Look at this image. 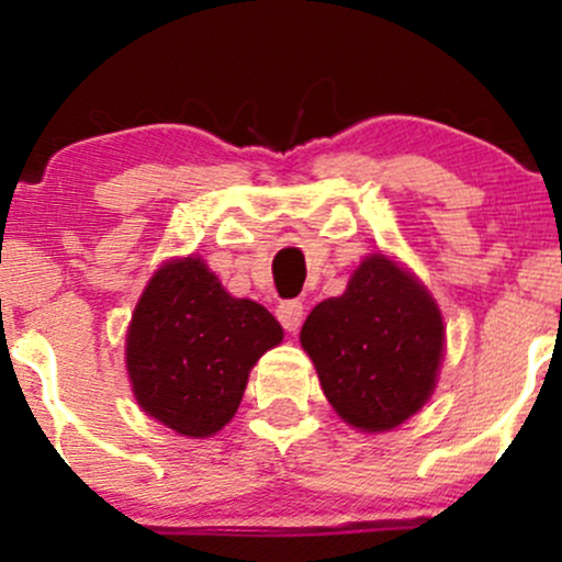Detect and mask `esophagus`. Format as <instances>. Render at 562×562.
I'll return each instance as SVG.
<instances>
[{
    "mask_svg": "<svg viewBox=\"0 0 562 562\" xmlns=\"http://www.w3.org/2000/svg\"><path fill=\"white\" fill-rule=\"evenodd\" d=\"M274 314L288 333H295L303 322V303L301 301H282L280 306H277Z\"/></svg>",
    "mask_w": 562,
    "mask_h": 562,
    "instance_id": "esophagus-1",
    "label": "esophagus"
}]
</instances>
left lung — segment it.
<instances>
[{"instance_id":"left-lung-1","label":"left lung","mask_w":562,"mask_h":562,"mask_svg":"<svg viewBox=\"0 0 562 562\" xmlns=\"http://www.w3.org/2000/svg\"><path fill=\"white\" fill-rule=\"evenodd\" d=\"M333 409L367 434L423 409L443 359V319L415 274L367 256L338 299L317 303L301 327Z\"/></svg>"}]
</instances>
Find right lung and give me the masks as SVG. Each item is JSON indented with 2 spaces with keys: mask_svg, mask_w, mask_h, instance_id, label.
Segmentation results:
<instances>
[{
  "mask_svg": "<svg viewBox=\"0 0 562 562\" xmlns=\"http://www.w3.org/2000/svg\"><path fill=\"white\" fill-rule=\"evenodd\" d=\"M280 340V322L261 303L232 299L198 256L173 259L147 282L126 333L134 398L179 436H214Z\"/></svg>",
  "mask_w": 562,
  "mask_h": 562,
  "instance_id": "obj_1",
  "label": "right lung"
}]
</instances>
